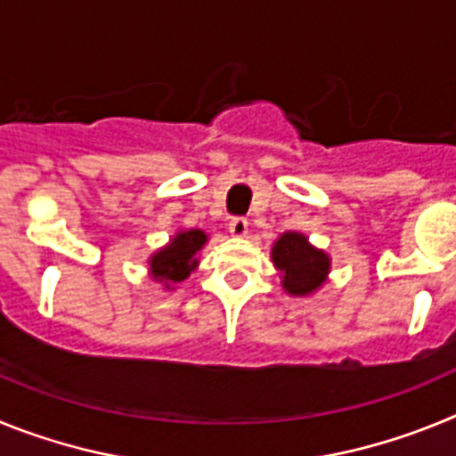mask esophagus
Here are the masks:
<instances>
[{
    "label": "esophagus",
    "mask_w": 456,
    "mask_h": 456,
    "mask_svg": "<svg viewBox=\"0 0 456 456\" xmlns=\"http://www.w3.org/2000/svg\"><path fill=\"white\" fill-rule=\"evenodd\" d=\"M228 231H231L232 237H247L248 232V221L241 219V216H235V219L228 224Z\"/></svg>",
    "instance_id": "34e87169"
}]
</instances>
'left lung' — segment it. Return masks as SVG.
<instances>
[{
	"instance_id": "left-lung-1",
	"label": "left lung",
	"mask_w": 456,
	"mask_h": 456,
	"mask_svg": "<svg viewBox=\"0 0 456 456\" xmlns=\"http://www.w3.org/2000/svg\"><path fill=\"white\" fill-rule=\"evenodd\" d=\"M272 263L289 297H310L329 281L331 256L313 247L304 232L288 231L272 244Z\"/></svg>"
}]
</instances>
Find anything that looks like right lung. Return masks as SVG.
Here are the masks:
<instances>
[{
  "label": "right lung",
  "mask_w": 456,
  "mask_h": 456,
  "mask_svg": "<svg viewBox=\"0 0 456 456\" xmlns=\"http://www.w3.org/2000/svg\"><path fill=\"white\" fill-rule=\"evenodd\" d=\"M209 237L199 228L178 231L148 257V273L155 283H162L164 289H175L173 285L183 283L184 278L199 267V253L203 251Z\"/></svg>",
  "instance_id": "obj_1"
}]
</instances>
